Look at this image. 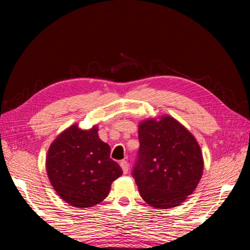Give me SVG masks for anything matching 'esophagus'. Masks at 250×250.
<instances>
[{"instance_id":"1","label":"esophagus","mask_w":250,"mask_h":250,"mask_svg":"<svg viewBox=\"0 0 250 250\" xmlns=\"http://www.w3.org/2000/svg\"><path fill=\"white\" fill-rule=\"evenodd\" d=\"M120 167H121L122 171H124L125 174H126V173H128V171H129V163H128V161H126V160L120 161Z\"/></svg>"}]
</instances>
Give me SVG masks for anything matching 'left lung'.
Returning a JSON list of instances; mask_svg holds the SVG:
<instances>
[{
    "label": "left lung",
    "mask_w": 250,
    "mask_h": 250,
    "mask_svg": "<svg viewBox=\"0 0 250 250\" xmlns=\"http://www.w3.org/2000/svg\"><path fill=\"white\" fill-rule=\"evenodd\" d=\"M140 149L132 175L143 201L155 208L179 206L194 192L204 161L196 139L170 116L139 125Z\"/></svg>",
    "instance_id": "8db88e82"
}]
</instances>
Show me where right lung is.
Wrapping results in <instances>:
<instances>
[{
	"label": "right lung",
	"instance_id": "add662e5",
	"mask_svg": "<svg viewBox=\"0 0 250 250\" xmlns=\"http://www.w3.org/2000/svg\"><path fill=\"white\" fill-rule=\"evenodd\" d=\"M50 184L66 203L78 208L92 207L108 196L111 183L122 175L110 146L100 140L98 128L70 125L50 145L46 156Z\"/></svg>",
	"mask_w": 250,
	"mask_h": 250
}]
</instances>
